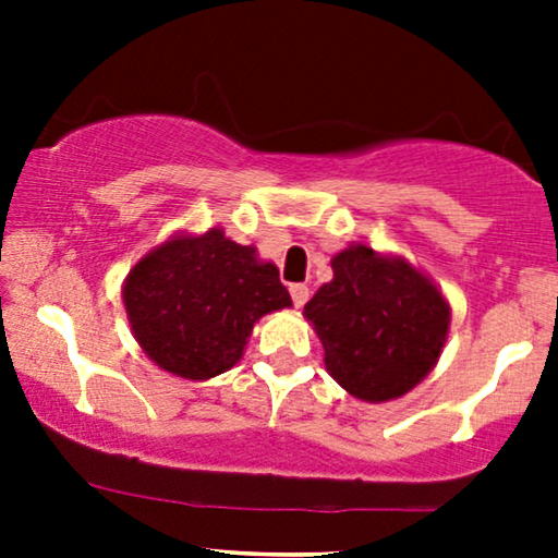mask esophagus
Returning a JSON list of instances; mask_svg holds the SVG:
<instances>
[{
    "label": "esophagus",
    "mask_w": 558,
    "mask_h": 558,
    "mask_svg": "<svg viewBox=\"0 0 558 558\" xmlns=\"http://www.w3.org/2000/svg\"><path fill=\"white\" fill-rule=\"evenodd\" d=\"M289 294H292L294 307H302V304L310 300V289L304 284H289Z\"/></svg>",
    "instance_id": "esophagus-1"
}]
</instances>
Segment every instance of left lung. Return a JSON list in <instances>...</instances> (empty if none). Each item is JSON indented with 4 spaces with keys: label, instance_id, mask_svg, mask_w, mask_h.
I'll list each match as a JSON object with an SVG mask.
<instances>
[{
    "label": "left lung",
    "instance_id": "obj_1",
    "mask_svg": "<svg viewBox=\"0 0 558 558\" xmlns=\"http://www.w3.org/2000/svg\"><path fill=\"white\" fill-rule=\"evenodd\" d=\"M449 302L403 256L353 243L332 256V281L304 304L325 368L355 399H399L429 376L449 330Z\"/></svg>",
    "mask_w": 558,
    "mask_h": 558
}]
</instances>
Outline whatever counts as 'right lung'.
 <instances>
[{"label":"right lung","instance_id":"right-lung-1","mask_svg":"<svg viewBox=\"0 0 558 558\" xmlns=\"http://www.w3.org/2000/svg\"><path fill=\"white\" fill-rule=\"evenodd\" d=\"M121 296L149 361L190 380L233 368L256 319L292 307L277 266L220 228L170 235L134 264Z\"/></svg>","mask_w":558,"mask_h":558}]
</instances>
